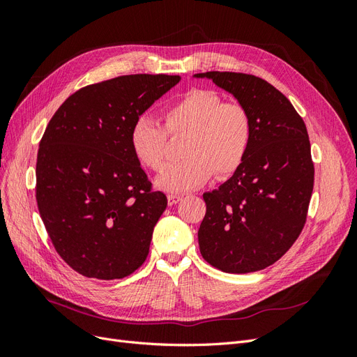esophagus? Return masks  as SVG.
<instances>
[{
  "label": "esophagus",
  "instance_id": "34e87169",
  "mask_svg": "<svg viewBox=\"0 0 357 357\" xmlns=\"http://www.w3.org/2000/svg\"><path fill=\"white\" fill-rule=\"evenodd\" d=\"M180 201H181L180 195H168V204L169 205H174V204H177Z\"/></svg>",
  "mask_w": 357,
  "mask_h": 357
}]
</instances>
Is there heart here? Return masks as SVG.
I'll return each mask as SVG.
<instances>
[{"mask_svg":"<svg viewBox=\"0 0 357 357\" xmlns=\"http://www.w3.org/2000/svg\"><path fill=\"white\" fill-rule=\"evenodd\" d=\"M165 128L152 116L135 119L129 132L132 153L143 167L160 171L168 159V134L188 132L183 144L186 158L171 164L156 178L168 192H185L202 186L213 176L226 177L238 169L252 143L253 125L240 102H225L208 89H192L167 105L162 113Z\"/></svg>","mask_w":357,"mask_h":357,"instance_id":"b5f03b06","label":"heart"}]
</instances>
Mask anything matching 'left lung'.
Here are the masks:
<instances>
[{
  "instance_id": "obj_1",
  "label": "left lung",
  "mask_w": 357,
  "mask_h": 357,
  "mask_svg": "<svg viewBox=\"0 0 357 357\" xmlns=\"http://www.w3.org/2000/svg\"><path fill=\"white\" fill-rule=\"evenodd\" d=\"M195 77L232 93L253 125L243 165L202 195L201 255L223 273L261 271L294 245L307 220L314 186L307 126L286 96L256 75L208 71Z\"/></svg>"
}]
</instances>
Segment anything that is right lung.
Listing matches in <instances>:
<instances>
[{
	"label": "right lung",
	"mask_w": 357,
	"mask_h": 357,
	"mask_svg": "<svg viewBox=\"0 0 357 357\" xmlns=\"http://www.w3.org/2000/svg\"><path fill=\"white\" fill-rule=\"evenodd\" d=\"M178 82L121 75L82 88L50 119L37 155L36 198L53 247L79 274L123 278L144 264L167 197L152 190L129 132Z\"/></svg>",
	"instance_id": "right-lung-1"
}]
</instances>
